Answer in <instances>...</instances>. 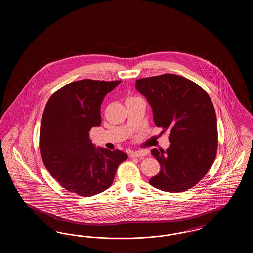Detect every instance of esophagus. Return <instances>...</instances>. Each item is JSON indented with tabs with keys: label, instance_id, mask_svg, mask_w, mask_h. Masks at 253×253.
<instances>
[{
	"label": "esophagus",
	"instance_id": "1",
	"mask_svg": "<svg viewBox=\"0 0 253 253\" xmlns=\"http://www.w3.org/2000/svg\"><path fill=\"white\" fill-rule=\"evenodd\" d=\"M147 155H148L147 151H134V152H131L130 153L131 157H144V156H147Z\"/></svg>",
	"mask_w": 253,
	"mask_h": 253
}]
</instances>
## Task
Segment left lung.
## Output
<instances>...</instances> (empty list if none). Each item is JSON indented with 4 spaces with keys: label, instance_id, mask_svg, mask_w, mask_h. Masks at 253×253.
<instances>
[{
    "label": "left lung",
    "instance_id": "8db88e82",
    "mask_svg": "<svg viewBox=\"0 0 253 253\" xmlns=\"http://www.w3.org/2000/svg\"><path fill=\"white\" fill-rule=\"evenodd\" d=\"M135 88L150 103L157 127L169 131L168 149L152 150L161 169L150 184L167 193L192 189L216 157V114L211 97L199 85L174 74L136 80Z\"/></svg>",
    "mask_w": 253,
    "mask_h": 253
}]
</instances>
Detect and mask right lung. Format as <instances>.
Here are the masks:
<instances>
[{"mask_svg": "<svg viewBox=\"0 0 253 253\" xmlns=\"http://www.w3.org/2000/svg\"><path fill=\"white\" fill-rule=\"evenodd\" d=\"M121 81L82 80L55 92L45 105L40 152L50 174L65 190L81 196L102 193L112 185L127 154L92 143L89 132L101 123L100 105Z\"/></svg>", "mask_w": 253, "mask_h": 253, "instance_id": "right-lung-1", "label": "right lung"}]
</instances>
